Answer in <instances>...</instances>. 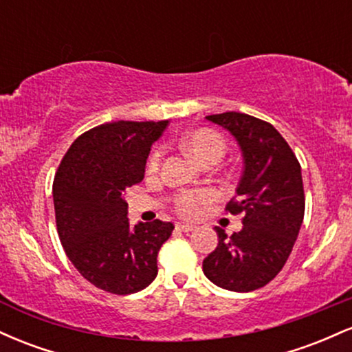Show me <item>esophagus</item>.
I'll list each match as a JSON object with an SVG mask.
<instances>
[{
    "instance_id": "obj_1",
    "label": "esophagus",
    "mask_w": 352,
    "mask_h": 352,
    "mask_svg": "<svg viewBox=\"0 0 352 352\" xmlns=\"http://www.w3.org/2000/svg\"><path fill=\"white\" fill-rule=\"evenodd\" d=\"M177 230H180V232H184V233H190L195 230V227H193V225H188V223H179L177 225Z\"/></svg>"
}]
</instances>
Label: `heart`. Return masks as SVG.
<instances>
[{"label": "heart", "mask_w": 352, "mask_h": 352, "mask_svg": "<svg viewBox=\"0 0 352 352\" xmlns=\"http://www.w3.org/2000/svg\"><path fill=\"white\" fill-rule=\"evenodd\" d=\"M185 151H187L197 162L207 164V162H218L223 157L225 145L223 137L217 134L215 131L210 129H199V131L192 132V134L185 137L182 140ZM160 159H162V151L157 148L148 157L147 170L155 173L160 167ZM213 200V193L208 190H199V192H182L175 199V208L180 215L184 217H195L199 215L200 210L208 205Z\"/></svg>", "instance_id": "obj_1"}]
</instances>
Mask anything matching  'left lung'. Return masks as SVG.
I'll list each match as a JSON object with an SVG mask.
<instances>
[{
    "label": "left lung",
    "instance_id": "1",
    "mask_svg": "<svg viewBox=\"0 0 352 352\" xmlns=\"http://www.w3.org/2000/svg\"><path fill=\"white\" fill-rule=\"evenodd\" d=\"M235 137L243 155V175L227 210L241 215L233 235L215 227L218 245L204 260L210 281L246 293L268 285L292 253L305 217L301 165L272 124L241 112L207 116Z\"/></svg>",
    "mask_w": 352,
    "mask_h": 352
}]
</instances>
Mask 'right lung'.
I'll return each mask as SVG.
<instances>
[{
    "instance_id": "add662e5",
    "label": "right lung",
    "mask_w": 352,
    "mask_h": 352,
    "mask_svg": "<svg viewBox=\"0 0 352 352\" xmlns=\"http://www.w3.org/2000/svg\"><path fill=\"white\" fill-rule=\"evenodd\" d=\"M168 120H117L84 132L60 160L52 182L56 225L64 252L96 288L131 294L157 276V254L170 221L131 227L125 190L144 179L152 144Z\"/></svg>"
}]
</instances>
